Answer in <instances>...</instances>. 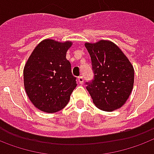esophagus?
<instances>
[{
	"mask_svg": "<svg viewBox=\"0 0 154 154\" xmlns=\"http://www.w3.org/2000/svg\"><path fill=\"white\" fill-rule=\"evenodd\" d=\"M77 80H78V82L80 83V84H83V82H84V77L82 76H80V77H78Z\"/></svg>",
	"mask_w": 154,
	"mask_h": 154,
	"instance_id": "esophagus-1",
	"label": "esophagus"
}]
</instances>
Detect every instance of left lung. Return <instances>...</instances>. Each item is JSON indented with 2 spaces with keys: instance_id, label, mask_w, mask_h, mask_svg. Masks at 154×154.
I'll list each match as a JSON object with an SVG mask.
<instances>
[{
  "instance_id": "1",
  "label": "left lung",
  "mask_w": 154,
  "mask_h": 154,
  "mask_svg": "<svg viewBox=\"0 0 154 154\" xmlns=\"http://www.w3.org/2000/svg\"><path fill=\"white\" fill-rule=\"evenodd\" d=\"M91 59L94 78L86 82L93 103L103 111L120 109L134 85V68L121 49L110 41L85 43Z\"/></svg>"
}]
</instances>
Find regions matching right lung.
<instances>
[{"mask_svg":"<svg viewBox=\"0 0 154 154\" xmlns=\"http://www.w3.org/2000/svg\"><path fill=\"white\" fill-rule=\"evenodd\" d=\"M71 42L43 40L36 45L23 69V82L31 102L41 111L56 112L68 104L77 86L66 53Z\"/></svg>","mask_w":154,"mask_h":154,"instance_id":"1","label":"right lung"}]
</instances>
